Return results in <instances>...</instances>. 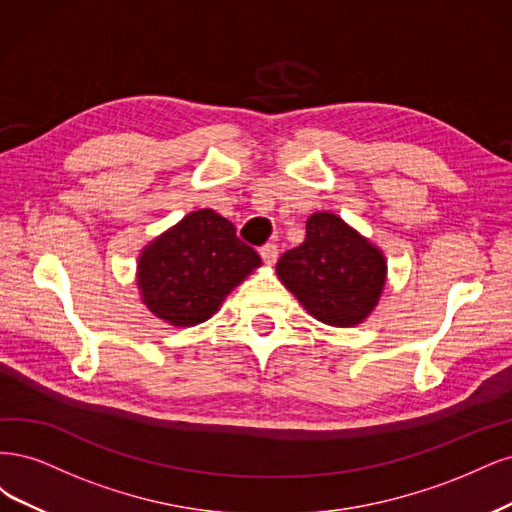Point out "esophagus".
<instances>
[{
  "mask_svg": "<svg viewBox=\"0 0 512 512\" xmlns=\"http://www.w3.org/2000/svg\"><path fill=\"white\" fill-rule=\"evenodd\" d=\"M259 255L263 259V263H268V266H274L276 259H278V246L276 244H266L259 249Z\"/></svg>",
  "mask_w": 512,
  "mask_h": 512,
  "instance_id": "34e87169",
  "label": "esophagus"
}]
</instances>
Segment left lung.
<instances>
[{
  "instance_id": "8db88e82",
  "label": "left lung",
  "mask_w": 512,
  "mask_h": 512,
  "mask_svg": "<svg viewBox=\"0 0 512 512\" xmlns=\"http://www.w3.org/2000/svg\"><path fill=\"white\" fill-rule=\"evenodd\" d=\"M276 274L312 317L332 327L368 319L387 280L383 251L332 212L306 221V240L276 263Z\"/></svg>"
}]
</instances>
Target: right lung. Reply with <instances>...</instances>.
Returning <instances> with one entry per match:
<instances>
[{
    "label": "right lung",
    "mask_w": 512,
    "mask_h": 512,
    "mask_svg": "<svg viewBox=\"0 0 512 512\" xmlns=\"http://www.w3.org/2000/svg\"><path fill=\"white\" fill-rule=\"evenodd\" d=\"M261 259L236 227L210 208L195 210L144 246L138 289L153 315L176 327L204 323Z\"/></svg>",
    "instance_id": "add662e5"
}]
</instances>
